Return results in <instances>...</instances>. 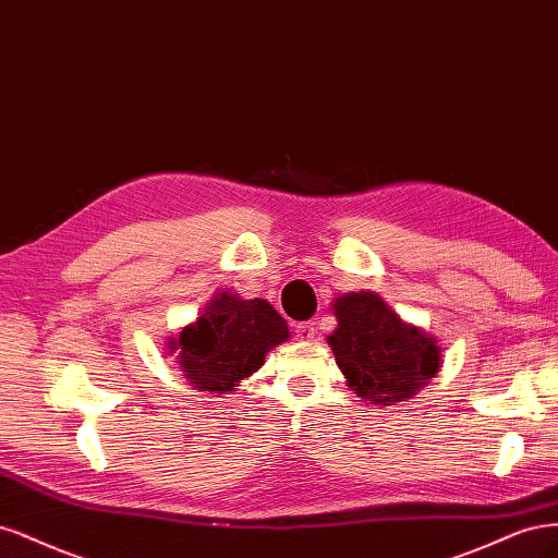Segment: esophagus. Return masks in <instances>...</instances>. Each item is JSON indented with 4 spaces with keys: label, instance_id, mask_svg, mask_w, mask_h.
I'll return each mask as SVG.
<instances>
[{
    "label": "esophagus",
    "instance_id": "1",
    "mask_svg": "<svg viewBox=\"0 0 558 558\" xmlns=\"http://www.w3.org/2000/svg\"><path fill=\"white\" fill-rule=\"evenodd\" d=\"M315 333H317V329L313 322H299V325H294V336L299 340H313Z\"/></svg>",
    "mask_w": 558,
    "mask_h": 558
}]
</instances>
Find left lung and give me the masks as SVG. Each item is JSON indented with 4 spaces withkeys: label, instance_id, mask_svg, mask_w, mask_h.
<instances>
[{
    "label": "left lung",
    "instance_id": "left-lung-1",
    "mask_svg": "<svg viewBox=\"0 0 558 558\" xmlns=\"http://www.w3.org/2000/svg\"><path fill=\"white\" fill-rule=\"evenodd\" d=\"M338 327L327 338L348 387L373 405L408 401L442 366V348L391 311L377 292L333 299Z\"/></svg>",
    "mask_w": 558,
    "mask_h": 558
}]
</instances>
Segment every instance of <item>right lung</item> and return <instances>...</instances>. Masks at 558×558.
I'll use <instances>...</instances> for the list:
<instances>
[{"instance_id":"obj_1","label":"right lung","mask_w":558,"mask_h":558,"mask_svg":"<svg viewBox=\"0 0 558 558\" xmlns=\"http://www.w3.org/2000/svg\"><path fill=\"white\" fill-rule=\"evenodd\" d=\"M290 338L287 319L266 299L215 292L204 315L169 338V352L192 389L227 393L264 366L266 354Z\"/></svg>"}]
</instances>
